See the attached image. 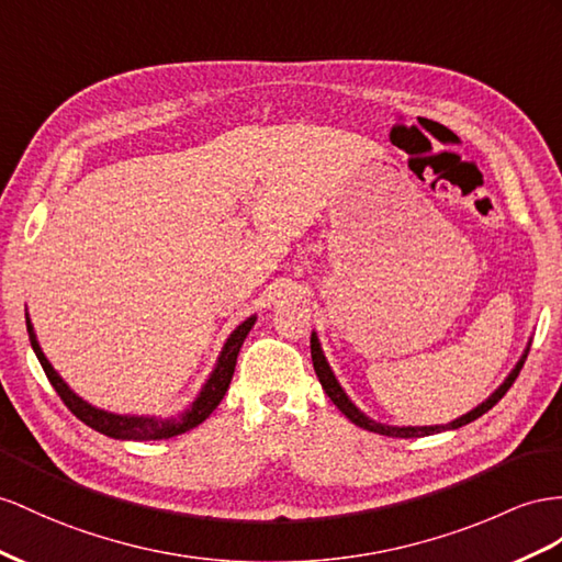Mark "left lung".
I'll return each mask as SVG.
<instances>
[{"mask_svg":"<svg viewBox=\"0 0 562 562\" xmlns=\"http://www.w3.org/2000/svg\"><path fill=\"white\" fill-rule=\"evenodd\" d=\"M311 358H313L315 375H318V380H321V384H323L325 394H327L329 398H333V404H335L344 415H347V418H349L353 425L363 427V429H368V431H378V435H384V437L411 439V437L437 435V431H443V429H458V427H463V425H468V423H472V420H477L480 415H484L486 411H492V408L498 404V401H501L503 396H506V392H508L510 386H513L515 378L520 375V370H522V366H525V358H527V351L522 353L520 363H517V366L513 368V372H510V375L506 378V382H503V384L498 386V390L484 401V404H480V406L474 408V411L465 413L463 418H458V420H453V423H449V425H435V427H392V425H380V423H375V420L366 418V415L351 404L349 396L344 394V390L339 386L337 378L333 375V370H329V366H327L325 356H323V351H321V344H318V337H315V333L311 335Z\"/></svg>","mask_w":562,"mask_h":562,"instance_id":"1","label":"left lung"}]
</instances>
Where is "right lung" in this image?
<instances>
[{
  "instance_id": "add662e5",
  "label": "right lung",
  "mask_w": 562,
  "mask_h": 562,
  "mask_svg": "<svg viewBox=\"0 0 562 562\" xmlns=\"http://www.w3.org/2000/svg\"><path fill=\"white\" fill-rule=\"evenodd\" d=\"M27 323V335H31V344H33V351L37 356V361L42 366V370H45L47 380L52 382V386L56 390V394L61 396L64 404L68 406V411L76 415L78 420H82L88 427L102 431V435L106 437H113V439H133V441H154V439H170V437H178L182 435V431L192 429L196 425L204 423L209 415L215 411V406L221 404L227 386H229V380H233L235 375V366H237V353L241 349L244 339H247L249 329L254 327L256 323V315H251V318L244 321L233 335H229V339L225 341V347L221 351V358H218V366H215V370L211 372L209 382L204 384V390H201V394L196 396V401L192 404V408H187L180 418H170V420H156V418H135V415H116V413H106V411H99L94 406H90L88 401H82L78 394H74L68 390V384L59 378V372H56L52 368V363L45 358V353H42L40 344L35 339V333H33V325H31V318L25 321Z\"/></svg>"
}]
</instances>
